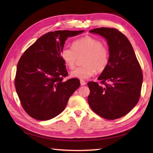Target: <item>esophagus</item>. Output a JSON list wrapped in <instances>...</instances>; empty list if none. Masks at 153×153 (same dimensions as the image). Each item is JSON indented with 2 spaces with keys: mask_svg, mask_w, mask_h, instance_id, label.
Masks as SVG:
<instances>
[{
  "mask_svg": "<svg viewBox=\"0 0 153 153\" xmlns=\"http://www.w3.org/2000/svg\"><path fill=\"white\" fill-rule=\"evenodd\" d=\"M80 82L81 86H84L86 84V82L84 80H82V79H80Z\"/></svg>",
  "mask_w": 153,
  "mask_h": 153,
  "instance_id": "34e87169",
  "label": "esophagus"
}]
</instances>
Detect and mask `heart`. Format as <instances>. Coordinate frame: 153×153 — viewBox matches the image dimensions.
Masks as SVG:
<instances>
[{
	"mask_svg": "<svg viewBox=\"0 0 153 153\" xmlns=\"http://www.w3.org/2000/svg\"><path fill=\"white\" fill-rule=\"evenodd\" d=\"M61 57L65 65L72 69L76 65L78 57L84 56V66L76 68L71 72V76L87 79L97 73L103 71L109 62V52L100 40L85 36L73 42V48L64 46L61 50Z\"/></svg>",
	"mask_w": 153,
	"mask_h": 153,
	"instance_id": "obj_1",
	"label": "heart"
}]
</instances>
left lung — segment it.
Here are the masks:
<instances>
[{
	"label": "left lung",
	"mask_w": 153,
	"mask_h": 153,
	"mask_svg": "<svg viewBox=\"0 0 153 153\" xmlns=\"http://www.w3.org/2000/svg\"><path fill=\"white\" fill-rule=\"evenodd\" d=\"M90 32L99 34L107 40L109 62L97 79L101 84L88 83L90 90L88 103L94 112L105 119L121 118L140 100L143 83L141 66L131 43L118 30L101 27Z\"/></svg>",
	"instance_id": "1"
}]
</instances>
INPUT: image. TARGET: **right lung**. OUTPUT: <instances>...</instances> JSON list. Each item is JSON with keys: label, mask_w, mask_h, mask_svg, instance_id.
<instances>
[{"label": "right lung", "mask_w": 153, "mask_h": 153, "mask_svg": "<svg viewBox=\"0 0 153 153\" xmlns=\"http://www.w3.org/2000/svg\"><path fill=\"white\" fill-rule=\"evenodd\" d=\"M84 31L49 32L37 39L20 57L15 87L23 109L30 117L39 120L56 117L79 88V79L63 81L68 73L60 53L67 37Z\"/></svg>", "instance_id": "obj_1"}]
</instances>
